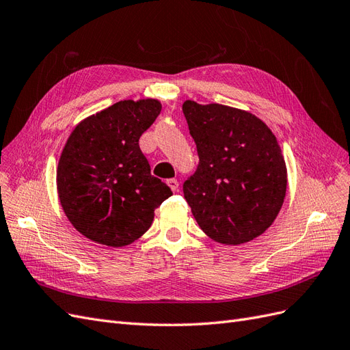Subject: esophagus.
Masks as SVG:
<instances>
[{"label": "esophagus", "instance_id": "1", "mask_svg": "<svg viewBox=\"0 0 350 350\" xmlns=\"http://www.w3.org/2000/svg\"><path fill=\"white\" fill-rule=\"evenodd\" d=\"M167 185L169 187H171V189H172V191H178V187H179V184H178V181H176V179H174V178H171V179H167Z\"/></svg>", "mask_w": 350, "mask_h": 350}]
</instances>
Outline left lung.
Here are the masks:
<instances>
[{
  "mask_svg": "<svg viewBox=\"0 0 350 350\" xmlns=\"http://www.w3.org/2000/svg\"><path fill=\"white\" fill-rule=\"evenodd\" d=\"M183 112L198 153L183 191L198 226L226 245L260 237L288 184L276 137L256 115L225 105L185 100Z\"/></svg>",
  "mask_w": 350,
  "mask_h": 350,
  "instance_id": "1",
  "label": "left lung"
}]
</instances>
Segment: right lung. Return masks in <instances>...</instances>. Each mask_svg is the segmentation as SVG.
Masks as SVG:
<instances>
[{"mask_svg": "<svg viewBox=\"0 0 350 350\" xmlns=\"http://www.w3.org/2000/svg\"><path fill=\"white\" fill-rule=\"evenodd\" d=\"M162 111L154 99L121 100L81 121L61 153V206L80 234L125 247L150 228L154 208L172 196L150 174L139 140Z\"/></svg>", "mask_w": 350, "mask_h": 350, "instance_id": "obj_1", "label": "right lung"}]
</instances>
